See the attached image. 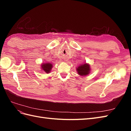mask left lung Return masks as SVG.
Wrapping results in <instances>:
<instances>
[{"instance_id":"8db88e82","label":"left lung","mask_w":131,"mask_h":131,"mask_svg":"<svg viewBox=\"0 0 131 131\" xmlns=\"http://www.w3.org/2000/svg\"><path fill=\"white\" fill-rule=\"evenodd\" d=\"M76 70L78 72V74L80 76H86L91 72L90 64L85 62L84 64H82L80 66L77 67Z\"/></svg>"}]
</instances>
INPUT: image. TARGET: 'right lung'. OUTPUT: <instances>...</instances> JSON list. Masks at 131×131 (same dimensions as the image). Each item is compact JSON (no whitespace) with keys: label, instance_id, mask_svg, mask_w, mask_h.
I'll list each match as a JSON object with an SVG mask.
<instances>
[{"label":"right lung","instance_id":"1","mask_svg":"<svg viewBox=\"0 0 131 131\" xmlns=\"http://www.w3.org/2000/svg\"><path fill=\"white\" fill-rule=\"evenodd\" d=\"M53 65L51 63H43L41 64V70L47 74L50 73L52 69Z\"/></svg>","mask_w":131,"mask_h":131}]
</instances>
